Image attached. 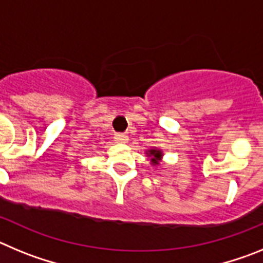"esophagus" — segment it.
<instances>
[{
  "label": "esophagus",
  "mask_w": 263,
  "mask_h": 263,
  "mask_svg": "<svg viewBox=\"0 0 263 263\" xmlns=\"http://www.w3.org/2000/svg\"><path fill=\"white\" fill-rule=\"evenodd\" d=\"M127 139H129V137L126 136V134H122V133H117L115 134V141L118 143H126Z\"/></svg>",
  "instance_id": "obj_1"
}]
</instances>
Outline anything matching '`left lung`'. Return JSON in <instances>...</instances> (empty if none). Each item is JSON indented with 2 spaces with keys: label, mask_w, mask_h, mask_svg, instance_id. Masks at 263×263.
I'll list each match as a JSON object with an SVG mask.
<instances>
[{
  "label": "left lung",
  "mask_w": 263,
  "mask_h": 263,
  "mask_svg": "<svg viewBox=\"0 0 263 263\" xmlns=\"http://www.w3.org/2000/svg\"><path fill=\"white\" fill-rule=\"evenodd\" d=\"M145 154L146 157L150 158V163H152L153 166H159L162 159H163V152L157 147L148 148V150L145 152Z\"/></svg>",
  "instance_id": "1"
}]
</instances>
